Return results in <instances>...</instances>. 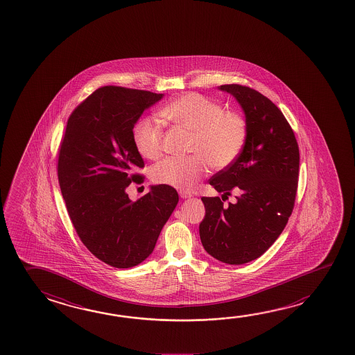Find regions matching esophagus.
<instances>
[{
    "label": "esophagus",
    "instance_id": "obj_1",
    "mask_svg": "<svg viewBox=\"0 0 355 355\" xmlns=\"http://www.w3.org/2000/svg\"><path fill=\"white\" fill-rule=\"evenodd\" d=\"M180 198L183 199L191 198V197H192V194H191V193L184 192V191H180Z\"/></svg>",
    "mask_w": 355,
    "mask_h": 355
}]
</instances>
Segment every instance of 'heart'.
Here are the masks:
<instances>
[{"instance_id": "1", "label": "heart", "mask_w": 355, "mask_h": 355, "mask_svg": "<svg viewBox=\"0 0 355 355\" xmlns=\"http://www.w3.org/2000/svg\"><path fill=\"white\" fill-rule=\"evenodd\" d=\"M162 117L191 132L187 157H167L152 168V180L177 189H192L211 168L224 169L236 162L248 138V122L239 112L224 111L223 106L198 94H182L162 110ZM138 153L155 159L162 152L161 121L146 116L132 131Z\"/></svg>"}]
</instances>
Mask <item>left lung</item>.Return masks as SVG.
Here are the masks:
<instances>
[{"mask_svg":"<svg viewBox=\"0 0 355 355\" xmlns=\"http://www.w3.org/2000/svg\"><path fill=\"white\" fill-rule=\"evenodd\" d=\"M219 89L242 106L248 138L236 162L209 180L227 198L236 192V203L202 197L199 236L208 254L238 266L259 258L288 223L298 187L299 147L284 114L266 96L242 85Z\"/></svg>","mask_w":355,"mask_h":355,"instance_id":"8db88e82","label":"left lung"}]
</instances>
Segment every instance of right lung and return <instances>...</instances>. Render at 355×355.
I'll return each mask as SVG.
<instances>
[{
	"instance_id": "obj_1",
	"label": "right lung",
	"mask_w": 355,
	"mask_h": 355,
	"mask_svg": "<svg viewBox=\"0 0 355 355\" xmlns=\"http://www.w3.org/2000/svg\"><path fill=\"white\" fill-rule=\"evenodd\" d=\"M162 94L105 86L71 113L60 146L57 175L69 219L88 250L114 268L137 266L153 252L178 203L166 184L132 202L125 188L144 183V162L132 131Z\"/></svg>"
}]
</instances>
